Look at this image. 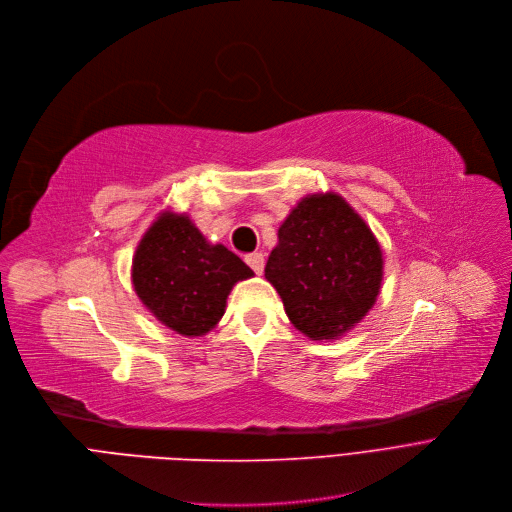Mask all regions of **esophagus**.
Returning a JSON list of instances; mask_svg holds the SVG:
<instances>
[{
  "label": "esophagus",
  "instance_id": "esophagus-1",
  "mask_svg": "<svg viewBox=\"0 0 512 512\" xmlns=\"http://www.w3.org/2000/svg\"><path fill=\"white\" fill-rule=\"evenodd\" d=\"M246 262L250 264V269H252L256 275L262 273V269H264V256H262L260 252L248 254V256H246Z\"/></svg>",
  "mask_w": 512,
  "mask_h": 512
}]
</instances>
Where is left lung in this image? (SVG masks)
<instances>
[{"instance_id": "left-lung-1", "label": "left lung", "mask_w": 512, "mask_h": 512, "mask_svg": "<svg viewBox=\"0 0 512 512\" xmlns=\"http://www.w3.org/2000/svg\"><path fill=\"white\" fill-rule=\"evenodd\" d=\"M264 277L291 325L314 342H333L377 302L383 252L362 216L333 191L312 193L287 214Z\"/></svg>"}]
</instances>
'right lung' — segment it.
I'll list each match as a JSON object with an SVG mask.
<instances>
[{"instance_id":"right-lung-1","label":"right lung","mask_w":512,"mask_h":512,"mask_svg":"<svg viewBox=\"0 0 512 512\" xmlns=\"http://www.w3.org/2000/svg\"><path fill=\"white\" fill-rule=\"evenodd\" d=\"M252 275L223 243H210L187 214L170 210L141 237L131 269L143 306L185 337L212 331L223 319L233 285Z\"/></svg>"}]
</instances>
